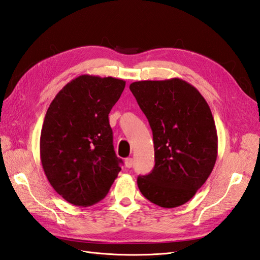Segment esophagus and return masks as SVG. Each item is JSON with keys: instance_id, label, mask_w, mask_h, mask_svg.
Here are the masks:
<instances>
[{"instance_id": "34e87169", "label": "esophagus", "mask_w": 260, "mask_h": 260, "mask_svg": "<svg viewBox=\"0 0 260 260\" xmlns=\"http://www.w3.org/2000/svg\"><path fill=\"white\" fill-rule=\"evenodd\" d=\"M133 165H134V160H133V158H126L125 159L126 168H132Z\"/></svg>"}]
</instances>
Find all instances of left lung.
<instances>
[{"mask_svg": "<svg viewBox=\"0 0 260 260\" xmlns=\"http://www.w3.org/2000/svg\"><path fill=\"white\" fill-rule=\"evenodd\" d=\"M152 131L155 167L137 185L151 203L172 209L202 187L217 157L216 127L209 104L179 78L129 85Z\"/></svg>", "mask_w": 260, "mask_h": 260, "instance_id": "8db88e82", "label": "left lung"}]
</instances>
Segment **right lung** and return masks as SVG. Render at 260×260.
I'll list each match as a JSON object with an SVG mask.
<instances>
[{"instance_id": "1", "label": "right lung", "mask_w": 260, "mask_h": 260, "mask_svg": "<svg viewBox=\"0 0 260 260\" xmlns=\"http://www.w3.org/2000/svg\"><path fill=\"white\" fill-rule=\"evenodd\" d=\"M124 88L121 79L83 75L50 103L41 133V160L51 187L67 202L98 203L121 171L109 114Z\"/></svg>"}]
</instances>
